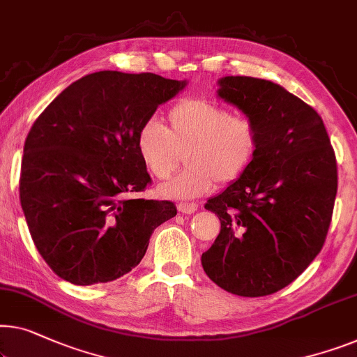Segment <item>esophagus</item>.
Segmentation results:
<instances>
[{
    "label": "esophagus",
    "mask_w": 357,
    "mask_h": 357,
    "mask_svg": "<svg viewBox=\"0 0 357 357\" xmlns=\"http://www.w3.org/2000/svg\"><path fill=\"white\" fill-rule=\"evenodd\" d=\"M177 208L182 214H193L195 211L198 209V204L196 203H180Z\"/></svg>",
    "instance_id": "34e87169"
}]
</instances>
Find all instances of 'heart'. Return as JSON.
Wrapping results in <instances>:
<instances>
[{"mask_svg": "<svg viewBox=\"0 0 357 357\" xmlns=\"http://www.w3.org/2000/svg\"><path fill=\"white\" fill-rule=\"evenodd\" d=\"M259 128L251 119L204 98H187L170 107L167 128L148 121L138 128L137 151L156 178H167L185 156L187 169L159 187L170 199H190L240 180L259 153Z\"/></svg>", "mask_w": 357, "mask_h": 357, "instance_id": "obj_1", "label": "heart"}]
</instances>
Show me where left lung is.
<instances>
[{
    "label": "left lung",
    "instance_id": "1",
    "mask_svg": "<svg viewBox=\"0 0 357 357\" xmlns=\"http://www.w3.org/2000/svg\"><path fill=\"white\" fill-rule=\"evenodd\" d=\"M219 96L259 128V153L240 180L211 198L220 234L201 256L215 285L267 296L301 275L322 250L338 188L337 158L322 117L280 85L224 77Z\"/></svg>",
    "mask_w": 357,
    "mask_h": 357
}]
</instances>
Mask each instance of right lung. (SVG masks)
Returning <instances> with one entry per match:
<instances>
[{
	"mask_svg": "<svg viewBox=\"0 0 357 357\" xmlns=\"http://www.w3.org/2000/svg\"><path fill=\"white\" fill-rule=\"evenodd\" d=\"M185 86L161 75L100 70L54 98L24 144L19 193L38 252L74 285L112 282L140 264L172 201L128 198L151 185L137 133Z\"/></svg>",
	"mask_w": 357,
	"mask_h": 357,
	"instance_id": "1",
	"label": "right lung"
}]
</instances>
